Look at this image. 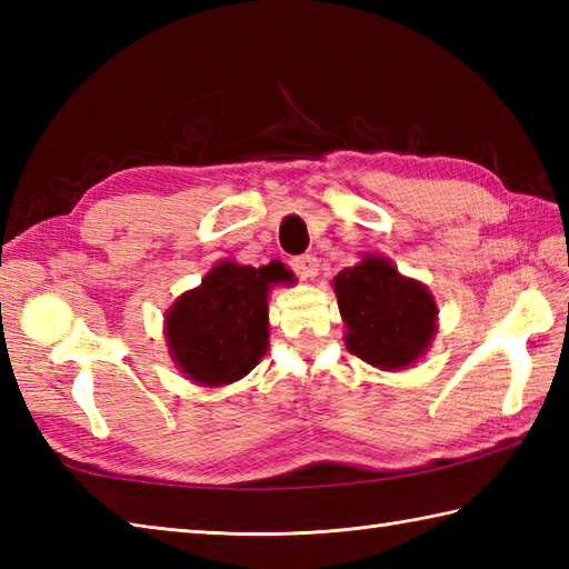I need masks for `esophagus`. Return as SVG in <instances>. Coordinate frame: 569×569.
<instances>
[{
    "label": "esophagus",
    "mask_w": 569,
    "mask_h": 569,
    "mask_svg": "<svg viewBox=\"0 0 569 569\" xmlns=\"http://www.w3.org/2000/svg\"><path fill=\"white\" fill-rule=\"evenodd\" d=\"M293 269L303 278H316L318 276V257L312 253H303V257L293 259Z\"/></svg>",
    "instance_id": "34e87169"
}]
</instances>
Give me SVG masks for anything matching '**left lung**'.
Segmentation results:
<instances>
[{"mask_svg":"<svg viewBox=\"0 0 569 569\" xmlns=\"http://www.w3.org/2000/svg\"><path fill=\"white\" fill-rule=\"evenodd\" d=\"M345 320V345L367 365L401 371L426 357L438 332V303L426 283L381 253H365L332 281Z\"/></svg>","mask_w":569,"mask_h":569,"instance_id":"1","label":"left lung"}]
</instances>
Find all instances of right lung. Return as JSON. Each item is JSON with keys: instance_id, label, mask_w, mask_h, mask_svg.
Instances as JSON below:
<instances>
[{"instance_id": "obj_1", "label": "right lung", "mask_w": 569, "mask_h": 569, "mask_svg": "<svg viewBox=\"0 0 569 569\" xmlns=\"http://www.w3.org/2000/svg\"><path fill=\"white\" fill-rule=\"evenodd\" d=\"M281 261L214 263L202 283L180 293L163 316V335L176 369L198 386H227L259 365L269 349V291L293 286Z\"/></svg>"}]
</instances>
